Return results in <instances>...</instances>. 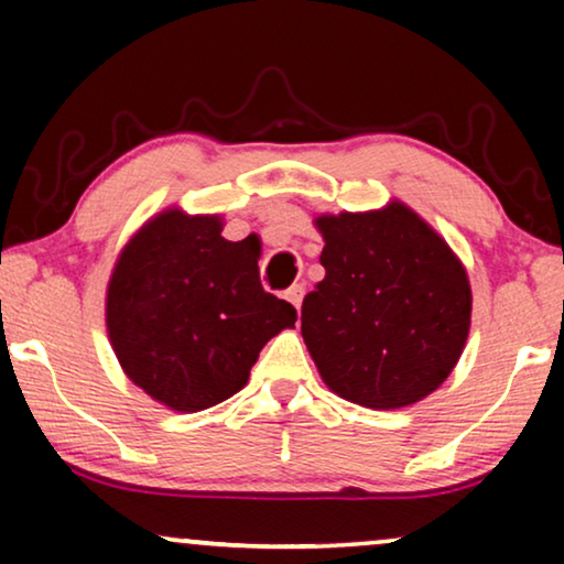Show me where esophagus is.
Wrapping results in <instances>:
<instances>
[{
	"mask_svg": "<svg viewBox=\"0 0 564 564\" xmlns=\"http://www.w3.org/2000/svg\"><path fill=\"white\" fill-rule=\"evenodd\" d=\"M303 295H305L303 284H292V288H290L288 292H284V297H288L290 303L297 307V311H300V305H303Z\"/></svg>",
	"mask_w": 564,
	"mask_h": 564,
	"instance_id": "34e87169",
	"label": "esophagus"
}]
</instances>
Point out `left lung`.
I'll return each mask as SVG.
<instances>
[{
  "instance_id": "left-lung-1",
  "label": "left lung",
  "mask_w": 564,
  "mask_h": 564,
  "mask_svg": "<svg viewBox=\"0 0 564 564\" xmlns=\"http://www.w3.org/2000/svg\"><path fill=\"white\" fill-rule=\"evenodd\" d=\"M326 276L303 338L338 398L390 411L431 395L465 349L473 290L449 243L411 207L321 215Z\"/></svg>"
}]
</instances>
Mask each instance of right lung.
<instances>
[{"instance_id": "obj_1", "label": "right lung", "mask_w": 564, "mask_h": 564, "mask_svg": "<svg viewBox=\"0 0 564 564\" xmlns=\"http://www.w3.org/2000/svg\"><path fill=\"white\" fill-rule=\"evenodd\" d=\"M220 234V215L169 207L130 238L107 284V336L122 372L180 413L236 395L269 338L297 321L288 300L261 288V246Z\"/></svg>"}]
</instances>
